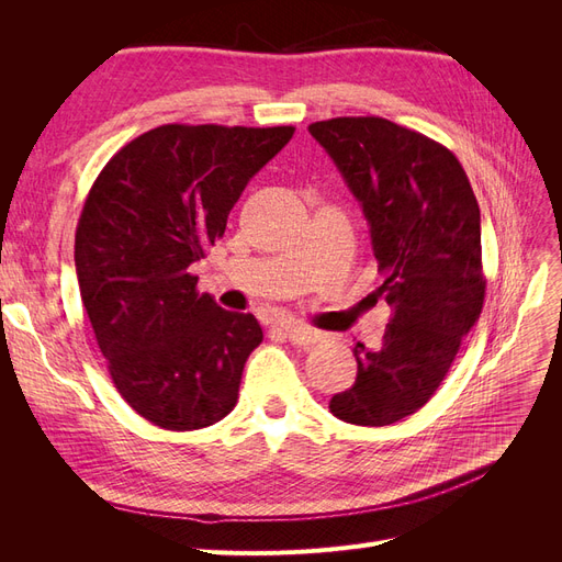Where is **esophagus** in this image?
Instances as JSON below:
<instances>
[{
    "mask_svg": "<svg viewBox=\"0 0 562 562\" xmlns=\"http://www.w3.org/2000/svg\"><path fill=\"white\" fill-rule=\"evenodd\" d=\"M281 330L297 347H310V345H314L316 339H318L316 330H312L310 326H304V323H297V321H283L281 323Z\"/></svg>",
    "mask_w": 562,
    "mask_h": 562,
    "instance_id": "1",
    "label": "esophagus"
}]
</instances>
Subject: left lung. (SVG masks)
I'll use <instances>...</instances> for the list:
<instances>
[{
  "mask_svg": "<svg viewBox=\"0 0 562 562\" xmlns=\"http://www.w3.org/2000/svg\"><path fill=\"white\" fill-rule=\"evenodd\" d=\"M370 225L391 307L380 347H353L356 382L330 413L356 427H386L417 413L446 380L485 300L481 209L448 147L382 116L310 124Z\"/></svg>",
  "mask_w": 562,
  "mask_h": 562,
  "instance_id": "left-lung-1",
  "label": "left lung"
}]
</instances>
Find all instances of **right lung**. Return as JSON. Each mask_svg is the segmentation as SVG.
Wrapping results in <instances>:
<instances>
[{
    "label": "right lung",
    "instance_id": "1",
    "mask_svg": "<svg viewBox=\"0 0 562 562\" xmlns=\"http://www.w3.org/2000/svg\"><path fill=\"white\" fill-rule=\"evenodd\" d=\"M293 133L157 126L116 151L83 201L75 234L83 310L116 391L161 429L211 427L239 398L262 328L252 314L199 293L190 267L225 234L248 180Z\"/></svg>",
    "mask_w": 562,
    "mask_h": 562
}]
</instances>
